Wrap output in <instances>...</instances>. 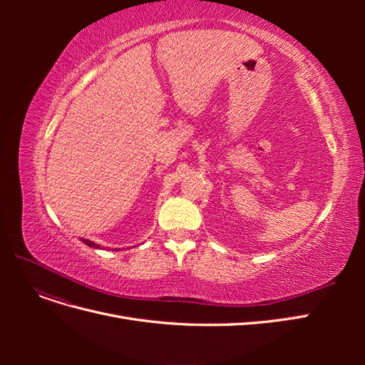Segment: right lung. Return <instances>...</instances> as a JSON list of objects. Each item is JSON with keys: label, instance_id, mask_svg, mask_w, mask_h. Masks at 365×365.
<instances>
[{"label": "right lung", "instance_id": "obj_1", "mask_svg": "<svg viewBox=\"0 0 365 365\" xmlns=\"http://www.w3.org/2000/svg\"><path fill=\"white\" fill-rule=\"evenodd\" d=\"M85 245H88L90 248H96V250H101V245H97V244H94L93 240H88V239H81ZM117 248H114V251H115Z\"/></svg>", "mask_w": 365, "mask_h": 365}]
</instances>
